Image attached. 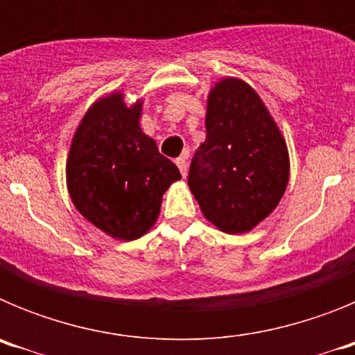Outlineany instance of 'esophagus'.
Instances as JSON below:
<instances>
[{
	"mask_svg": "<svg viewBox=\"0 0 355 355\" xmlns=\"http://www.w3.org/2000/svg\"><path fill=\"white\" fill-rule=\"evenodd\" d=\"M175 165H178V168H180L181 175H183V178H187L188 165H187V159H184V156H181V158L175 159Z\"/></svg>",
	"mask_w": 355,
	"mask_h": 355,
	"instance_id": "obj_1",
	"label": "esophagus"
}]
</instances>
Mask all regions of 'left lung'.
Wrapping results in <instances>:
<instances>
[{"label":"left lung","mask_w":355,"mask_h":355,"mask_svg":"<svg viewBox=\"0 0 355 355\" xmlns=\"http://www.w3.org/2000/svg\"><path fill=\"white\" fill-rule=\"evenodd\" d=\"M288 181L286 140L259 94L240 78H220L188 174L205 218L224 233H249L277 208Z\"/></svg>","instance_id":"obj_1"}]
</instances>
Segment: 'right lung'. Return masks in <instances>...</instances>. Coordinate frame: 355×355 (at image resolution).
Here are the masks:
<instances>
[{"label": "right lung", "mask_w": 355, "mask_h": 355, "mask_svg": "<svg viewBox=\"0 0 355 355\" xmlns=\"http://www.w3.org/2000/svg\"><path fill=\"white\" fill-rule=\"evenodd\" d=\"M144 99L124 90L99 97L72 135L65 180L83 218L115 240H137L156 224L163 193L181 174L140 128Z\"/></svg>", "instance_id": "add662e5"}]
</instances>
